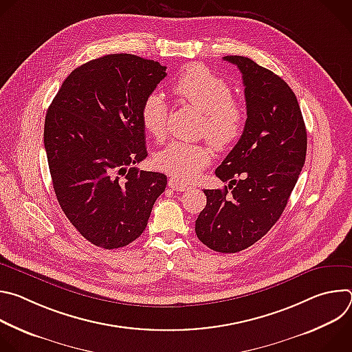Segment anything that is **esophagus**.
Returning <instances> with one entry per match:
<instances>
[{
    "instance_id": "obj_1",
    "label": "esophagus",
    "mask_w": 352,
    "mask_h": 352,
    "mask_svg": "<svg viewBox=\"0 0 352 352\" xmlns=\"http://www.w3.org/2000/svg\"><path fill=\"white\" fill-rule=\"evenodd\" d=\"M168 186H170L171 189H174V190H178V192H185V190L189 189V185H186V184L178 181V179L174 178V177H171V178L168 179Z\"/></svg>"
}]
</instances>
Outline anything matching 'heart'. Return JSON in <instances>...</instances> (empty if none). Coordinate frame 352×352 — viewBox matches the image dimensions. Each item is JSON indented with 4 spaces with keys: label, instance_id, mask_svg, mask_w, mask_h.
<instances>
[{
    "label": "heart",
    "instance_id": "heart-1",
    "mask_svg": "<svg viewBox=\"0 0 352 352\" xmlns=\"http://www.w3.org/2000/svg\"><path fill=\"white\" fill-rule=\"evenodd\" d=\"M184 103L202 111L200 135H205L217 148H227L243 133L246 109L232 97L231 85L204 65H190L173 85ZM170 109L164 97L153 91L142 104L140 120L144 131L157 142L166 139ZM212 148L206 143L171 142L156 156L160 170L181 182L196 178L212 162Z\"/></svg>",
    "mask_w": 352,
    "mask_h": 352
}]
</instances>
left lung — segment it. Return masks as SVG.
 <instances>
[{
	"label": "left lung",
	"instance_id": "obj_1",
	"mask_svg": "<svg viewBox=\"0 0 352 352\" xmlns=\"http://www.w3.org/2000/svg\"><path fill=\"white\" fill-rule=\"evenodd\" d=\"M224 60L242 74L246 126L216 170L228 186L204 190L208 204L195 231L216 252L235 254L259 241L283 214L305 164L308 138L298 100L278 75L246 57Z\"/></svg>",
	"mask_w": 352,
	"mask_h": 352
}]
</instances>
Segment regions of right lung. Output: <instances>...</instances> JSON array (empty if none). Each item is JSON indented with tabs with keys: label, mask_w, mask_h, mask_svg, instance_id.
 <instances>
[{
	"label": "right lung",
	"mask_w": 352,
	"mask_h": 352,
	"mask_svg": "<svg viewBox=\"0 0 352 352\" xmlns=\"http://www.w3.org/2000/svg\"><path fill=\"white\" fill-rule=\"evenodd\" d=\"M166 67L133 54L91 60L61 85L44 122V147L58 204L89 242L122 248L146 228L167 177L139 171L146 159L144 98Z\"/></svg>",
	"instance_id": "1"
}]
</instances>
